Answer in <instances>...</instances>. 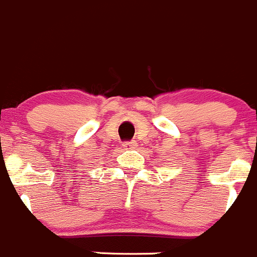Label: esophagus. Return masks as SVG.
<instances>
[{"instance_id": "1", "label": "esophagus", "mask_w": 257, "mask_h": 257, "mask_svg": "<svg viewBox=\"0 0 257 257\" xmlns=\"http://www.w3.org/2000/svg\"><path fill=\"white\" fill-rule=\"evenodd\" d=\"M122 147H123L126 150L135 149V148H136V141H126V143H123V144H122Z\"/></svg>"}]
</instances>
